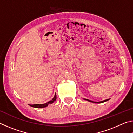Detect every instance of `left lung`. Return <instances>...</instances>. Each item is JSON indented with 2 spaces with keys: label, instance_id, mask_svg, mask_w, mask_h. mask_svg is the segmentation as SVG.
Listing matches in <instances>:
<instances>
[{
  "label": "left lung",
  "instance_id": "left-lung-1",
  "mask_svg": "<svg viewBox=\"0 0 133 133\" xmlns=\"http://www.w3.org/2000/svg\"><path fill=\"white\" fill-rule=\"evenodd\" d=\"M88 100V101H89V102H93V103H103V102H106V101H107V100H109V99H107V100H104V101H102V102H93V101H91V100Z\"/></svg>",
  "mask_w": 133,
  "mask_h": 133
}]
</instances>
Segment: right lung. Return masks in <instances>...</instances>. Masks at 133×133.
Masks as SVG:
<instances>
[{
    "instance_id": "right-lung-1",
    "label": "right lung",
    "mask_w": 133,
    "mask_h": 133,
    "mask_svg": "<svg viewBox=\"0 0 133 133\" xmlns=\"http://www.w3.org/2000/svg\"><path fill=\"white\" fill-rule=\"evenodd\" d=\"M56 94H55V97H54V98L52 99V100L49 101V102L45 103V104H33V105H30V106L31 107H35V108H43V107H46L48 106L49 104H52L53 103L55 102V101H56Z\"/></svg>"
}]
</instances>
